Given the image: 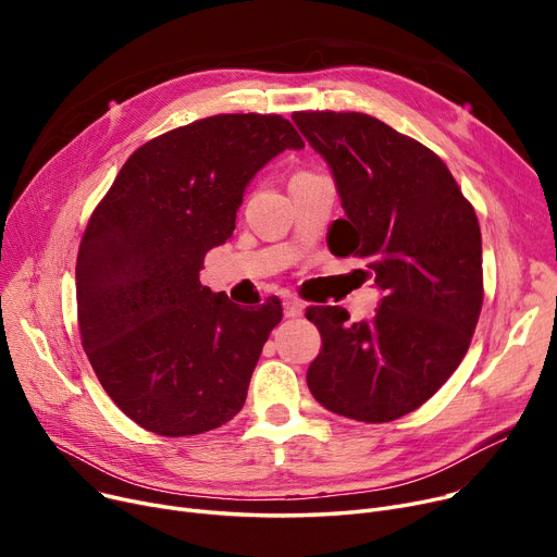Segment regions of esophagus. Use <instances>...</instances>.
Listing matches in <instances>:
<instances>
[{"mask_svg": "<svg viewBox=\"0 0 557 557\" xmlns=\"http://www.w3.org/2000/svg\"><path fill=\"white\" fill-rule=\"evenodd\" d=\"M305 313V305L298 298H286L284 300V315L286 318H300Z\"/></svg>", "mask_w": 557, "mask_h": 557, "instance_id": "obj_1", "label": "esophagus"}]
</instances>
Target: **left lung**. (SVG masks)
<instances>
[{
  "mask_svg": "<svg viewBox=\"0 0 557 557\" xmlns=\"http://www.w3.org/2000/svg\"><path fill=\"white\" fill-rule=\"evenodd\" d=\"M294 122L334 173L345 219L338 257H359L384 290L370 320L309 307L323 349L307 372L315 401L382 424L416 411L462 361L483 307V248L472 202L418 139L363 112L302 110Z\"/></svg>",
  "mask_w": 557,
  "mask_h": 557,
  "instance_id": "obj_1",
  "label": "left lung"
}]
</instances>
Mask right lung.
Returning <instances> with one entry per match:
<instances>
[{
	"label": "right lung",
	"instance_id": "obj_1",
	"mask_svg": "<svg viewBox=\"0 0 557 557\" xmlns=\"http://www.w3.org/2000/svg\"><path fill=\"white\" fill-rule=\"evenodd\" d=\"M302 146L280 114L205 116L139 146L95 208L76 259L81 343L141 429L196 435L242 411L282 305L242 309L198 273L252 175Z\"/></svg>",
	"mask_w": 557,
	"mask_h": 557
}]
</instances>
